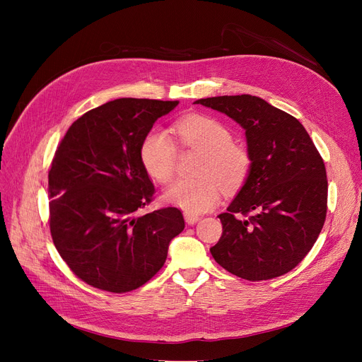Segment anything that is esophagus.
<instances>
[{
    "label": "esophagus",
    "instance_id": "esophagus-1",
    "mask_svg": "<svg viewBox=\"0 0 362 362\" xmlns=\"http://www.w3.org/2000/svg\"><path fill=\"white\" fill-rule=\"evenodd\" d=\"M185 220H186V223H187V224H195V223H198V221L201 220V217H199L198 214L185 211Z\"/></svg>",
    "mask_w": 362,
    "mask_h": 362
}]
</instances>
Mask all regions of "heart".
Listing matches in <instances>:
<instances>
[{
    "mask_svg": "<svg viewBox=\"0 0 362 362\" xmlns=\"http://www.w3.org/2000/svg\"><path fill=\"white\" fill-rule=\"evenodd\" d=\"M177 141L202 152L195 180H180L165 192L168 201L182 206L187 213L210 210L220 198L221 187L230 192L238 189L248 176L250 156L246 149L232 142V133L218 120L191 114L173 126ZM141 163L146 173L167 185L175 177L176 146L164 132L152 130L144 138L139 149Z\"/></svg>",
    "mask_w": 362,
    "mask_h": 362,
    "instance_id": "b5f03b06",
    "label": "heart"
}]
</instances>
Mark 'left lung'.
I'll return each instance as SVG.
<instances>
[{
  "label": "left lung",
  "mask_w": 362,
  "mask_h": 362,
  "mask_svg": "<svg viewBox=\"0 0 362 362\" xmlns=\"http://www.w3.org/2000/svg\"><path fill=\"white\" fill-rule=\"evenodd\" d=\"M243 129L251 160L238 197L218 218L210 250L224 270L250 281L293 270L314 246L327 214L325 161L293 116L252 95L195 101Z\"/></svg>",
  "instance_id": "8db88e82"
}]
</instances>
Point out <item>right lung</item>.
Segmentation results:
<instances>
[{"instance_id":"obj_1","label":"right lung","mask_w":362,"mask_h":362,"mask_svg":"<svg viewBox=\"0 0 362 362\" xmlns=\"http://www.w3.org/2000/svg\"><path fill=\"white\" fill-rule=\"evenodd\" d=\"M177 104L105 103L76 120L57 146L48 173L51 238L69 269L92 288L112 293L141 288L185 229L176 206L136 216L156 198L141 144Z\"/></svg>"}]
</instances>
